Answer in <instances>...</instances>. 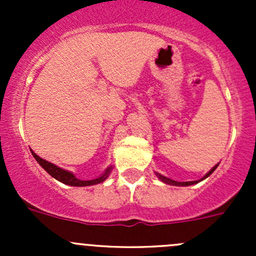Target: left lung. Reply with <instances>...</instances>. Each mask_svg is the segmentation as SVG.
<instances>
[{
	"label": "left lung",
	"instance_id": "8db88e82",
	"mask_svg": "<svg viewBox=\"0 0 256 256\" xmlns=\"http://www.w3.org/2000/svg\"><path fill=\"white\" fill-rule=\"evenodd\" d=\"M216 167H218V164H216V166H214L213 168L210 170V171L208 172L207 174H206L204 177L202 178V180H190V182H177V180H170V178H167V177H164V176H162V174H157V177L160 178V180H162V182H164V183H167V184H172V186H192V184H196V183H198V182H200V180H206V178L207 177H209L212 174H213L214 171H216Z\"/></svg>",
	"mask_w": 256,
	"mask_h": 256
}]
</instances>
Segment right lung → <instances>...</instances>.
<instances>
[{
	"mask_svg": "<svg viewBox=\"0 0 256 256\" xmlns=\"http://www.w3.org/2000/svg\"><path fill=\"white\" fill-rule=\"evenodd\" d=\"M30 151H32V150H30ZM32 154H33V157L37 160L38 164H40V166H42L43 168H44L52 177H54L56 180L64 183V184L76 186V187H85V186H92V184H98V183L104 182L112 170V167L110 166L105 170V172L100 177L95 178V180H78V178L74 176L72 172L66 171V170L60 168V167H58V166H56V164H50V162L46 161V160H43L42 157H40L38 154H36L33 151H32Z\"/></svg>",
	"mask_w": 256,
	"mask_h": 256,
	"instance_id": "right-lung-1",
	"label": "right lung"
}]
</instances>
